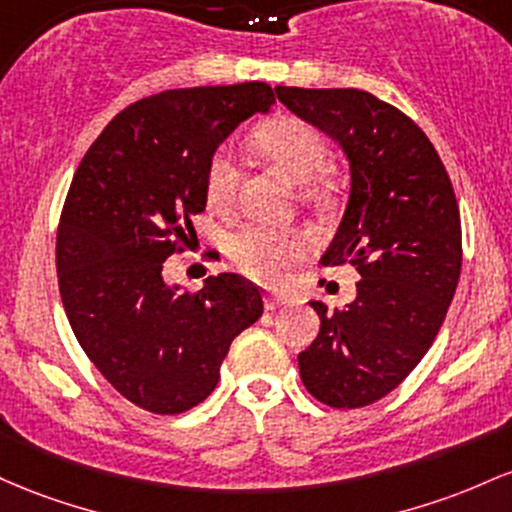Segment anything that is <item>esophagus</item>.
Instances as JSON below:
<instances>
[{
  "instance_id": "1",
  "label": "esophagus",
  "mask_w": 512,
  "mask_h": 512,
  "mask_svg": "<svg viewBox=\"0 0 512 512\" xmlns=\"http://www.w3.org/2000/svg\"><path fill=\"white\" fill-rule=\"evenodd\" d=\"M285 304H290V297H287V295H280V292H271V295L266 297V307H268V309L285 307Z\"/></svg>"
}]
</instances>
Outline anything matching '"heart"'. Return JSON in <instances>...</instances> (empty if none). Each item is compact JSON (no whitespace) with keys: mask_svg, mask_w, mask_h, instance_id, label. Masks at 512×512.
<instances>
[{"mask_svg":"<svg viewBox=\"0 0 512 512\" xmlns=\"http://www.w3.org/2000/svg\"><path fill=\"white\" fill-rule=\"evenodd\" d=\"M254 145L273 159L292 181L307 186L317 181L326 169V145L321 135L307 123L295 118H280L261 125L254 132ZM237 162L229 149H217L205 171V195L208 203L222 208L232 200L237 188ZM307 241L300 234L280 232L266 225H244L227 241L232 261L246 275L256 280L275 283L283 278L287 261L300 256Z\"/></svg>","mask_w":512,"mask_h":512,"instance_id":"obj_1","label":"heart"}]
</instances>
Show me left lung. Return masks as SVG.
Here are the masks:
<instances>
[{
    "label": "left lung",
    "mask_w": 512,
    "mask_h": 512,
    "mask_svg": "<svg viewBox=\"0 0 512 512\" xmlns=\"http://www.w3.org/2000/svg\"><path fill=\"white\" fill-rule=\"evenodd\" d=\"M304 123L333 137L350 193L321 266L358 268L355 300H312L321 329L297 355L307 392L333 409L375 404L433 346L462 271V227L450 176L423 130L360 89L275 86Z\"/></svg>",
    "instance_id": "8db88e82"
}]
</instances>
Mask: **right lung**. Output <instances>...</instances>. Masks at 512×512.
Wrapping results in <instances>:
<instances>
[{
    "instance_id": "obj_1",
    "label": "right lung",
    "mask_w": 512,
    "mask_h": 512,
    "mask_svg": "<svg viewBox=\"0 0 512 512\" xmlns=\"http://www.w3.org/2000/svg\"><path fill=\"white\" fill-rule=\"evenodd\" d=\"M273 103L263 82L162 91L118 113L74 174L57 229L62 304L91 363L140 409L174 416L208 399L232 341L263 314L241 275L183 292L164 261L205 210L212 154Z\"/></svg>"
}]
</instances>
